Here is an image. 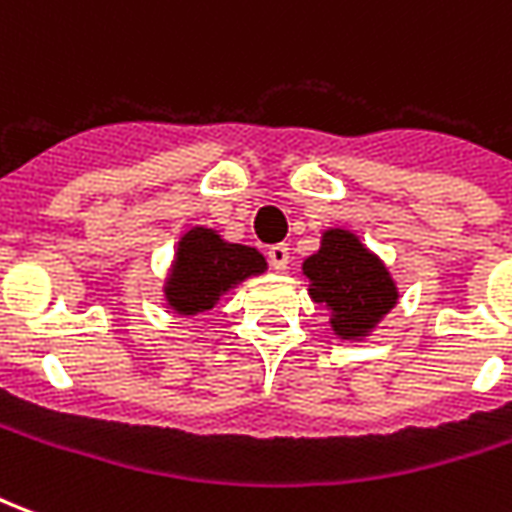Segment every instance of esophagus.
Here are the masks:
<instances>
[{
  "instance_id": "esophagus-1",
  "label": "esophagus",
  "mask_w": 512,
  "mask_h": 512,
  "mask_svg": "<svg viewBox=\"0 0 512 512\" xmlns=\"http://www.w3.org/2000/svg\"><path fill=\"white\" fill-rule=\"evenodd\" d=\"M268 263L277 268V271H285L290 263V249L288 244H274L268 249Z\"/></svg>"
}]
</instances>
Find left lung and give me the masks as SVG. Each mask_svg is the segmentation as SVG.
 I'll return each instance as SVG.
<instances>
[{"instance_id":"obj_1","label":"left lung","mask_w":512,"mask_h":512,"mask_svg":"<svg viewBox=\"0 0 512 512\" xmlns=\"http://www.w3.org/2000/svg\"><path fill=\"white\" fill-rule=\"evenodd\" d=\"M310 299L332 310V329L340 340H362L397 304V285L381 257L359 235L343 227L326 230L321 249L304 260Z\"/></svg>"}]
</instances>
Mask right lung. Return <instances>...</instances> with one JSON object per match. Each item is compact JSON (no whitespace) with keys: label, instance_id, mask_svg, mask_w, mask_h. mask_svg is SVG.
Returning a JSON list of instances; mask_svg holds the SVG:
<instances>
[{"label":"right lung","instance_id":"obj_1","mask_svg":"<svg viewBox=\"0 0 512 512\" xmlns=\"http://www.w3.org/2000/svg\"><path fill=\"white\" fill-rule=\"evenodd\" d=\"M268 268L255 246L230 244L211 227H191L178 241L164 299L178 315L213 310L227 290Z\"/></svg>","mask_w":512,"mask_h":512}]
</instances>
